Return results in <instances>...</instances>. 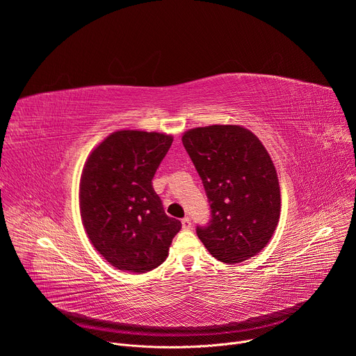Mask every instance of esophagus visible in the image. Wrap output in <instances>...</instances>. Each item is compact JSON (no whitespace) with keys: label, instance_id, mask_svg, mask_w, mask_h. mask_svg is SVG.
<instances>
[{"label":"esophagus","instance_id":"obj_1","mask_svg":"<svg viewBox=\"0 0 356 356\" xmlns=\"http://www.w3.org/2000/svg\"><path fill=\"white\" fill-rule=\"evenodd\" d=\"M181 227H183V229H190L191 228V221H190L188 217H184L181 220Z\"/></svg>","mask_w":356,"mask_h":356}]
</instances>
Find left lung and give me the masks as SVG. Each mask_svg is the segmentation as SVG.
I'll list each match as a JSON object with an SVG mask.
<instances>
[{
  "label": "left lung",
  "instance_id": "8db88e82",
  "mask_svg": "<svg viewBox=\"0 0 356 356\" xmlns=\"http://www.w3.org/2000/svg\"><path fill=\"white\" fill-rule=\"evenodd\" d=\"M181 140L210 204V221L195 228L200 241L224 264L257 255L280 217V187L268 150L238 125L194 128Z\"/></svg>",
  "mask_w": 356,
  "mask_h": 356
}]
</instances>
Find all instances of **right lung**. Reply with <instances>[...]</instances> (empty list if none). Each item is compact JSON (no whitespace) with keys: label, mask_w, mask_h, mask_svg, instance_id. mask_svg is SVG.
Returning a JSON list of instances; mask_svg holds the SVG:
<instances>
[{"label":"right lung","mask_w":356,"mask_h":356,"mask_svg":"<svg viewBox=\"0 0 356 356\" xmlns=\"http://www.w3.org/2000/svg\"><path fill=\"white\" fill-rule=\"evenodd\" d=\"M170 135L118 131L88 156L80 180V213L94 248L120 270L162 265L181 222L166 216L152 179L170 149Z\"/></svg>","instance_id":"add662e5"}]
</instances>
